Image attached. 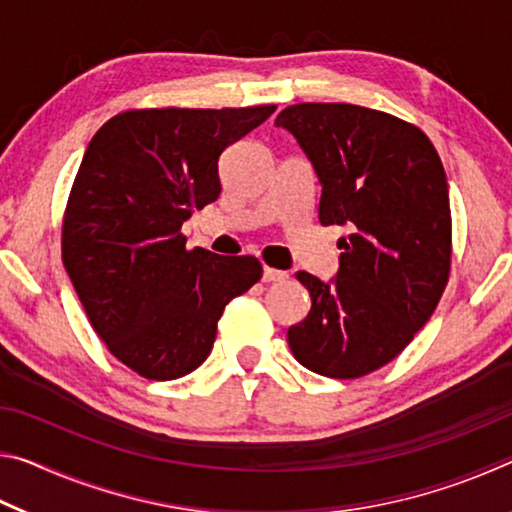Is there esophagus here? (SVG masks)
I'll return each mask as SVG.
<instances>
[{"instance_id":"34e87169","label":"esophagus","mask_w":512,"mask_h":512,"mask_svg":"<svg viewBox=\"0 0 512 512\" xmlns=\"http://www.w3.org/2000/svg\"><path fill=\"white\" fill-rule=\"evenodd\" d=\"M262 280L264 282H282V280H287V273L277 271V268H271V266H264Z\"/></svg>"}]
</instances>
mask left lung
I'll return each mask as SVG.
<instances>
[{
  "label": "left lung",
  "mask_w": 512,
  "mask_h": 512,
  "mask_svg": "<svg viewBox=\"0 0 512 512\" xmlns=\"http://www.w3.org/2000/svg\"><path fill=\"white\" fill-rule=\"evenodd\" d=\"M275 126L296 137L318 178V221L343 225L329 282L298 271L307 318L291 325L302 366L357 379L386 366L431 318L452 264L447 176L420 128L352 103H298Z\"/></svg>",
  "instance_id": "8db88e82"
}]
</instances>
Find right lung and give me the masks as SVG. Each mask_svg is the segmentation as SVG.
Listing matches in <instances>:
<instances>
[{
  "instance_id": "add662e5",
  "label": "right lung",
  "mask_w": 512,
  "mask_h": 512,
  "mask_svg": "<svg viewBox=\"0 0 512 512\" xmlns=\"http://www.w3.org/2000/svg\"><path fill=\"white\" fill-rule=\"evenodd\" d=\"M275 106L128 110L85 149L63 221V262L94 332L146 379L210 357L232 298L262 277L255 257L187 250L194 210L221 194L219 158Z\"/></svg>"
}]
</instances>
